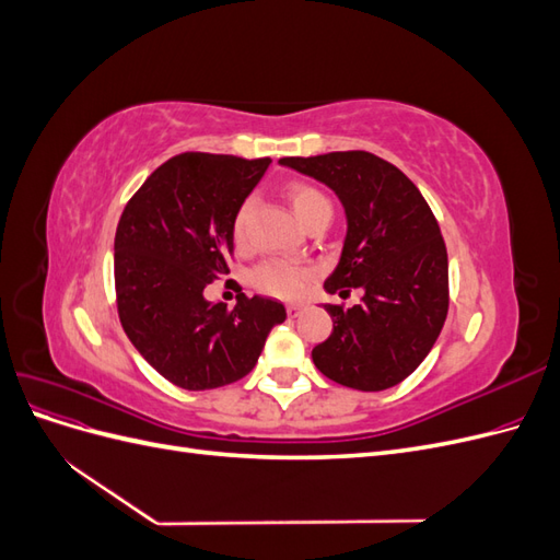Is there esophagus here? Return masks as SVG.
Here are the masks:
<instances>
[{"label": "esophagus", "instance_id": "34e87169", "mask_svg": "<svg viewBox=\"0 0 560 560\" xmlns=\"http://www.w3.org/2000/svg\"><path fill=\"white\" fill-rule=\"evenodd\" d=\"M303 311H306V306H303V303H290V306H287V315H290V317H296Z\"/></svg>", "mask_w": 560, "mask_h": 560}]
</instances>
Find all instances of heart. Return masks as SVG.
<instances>
[{"instance_id": "obj_1", "label": "heart", "mask_w": 560, "mask_h": 560, "mask_svg": "<svg viewBox=\"0 0 560 560\" xmlns=\"http://www.w3.org/2000/svg\"><path fill=\"white\" fill-rule=\"evenodd\" d=\"M290 202L294 208V214L299 217L301 224H306L319 212H331L329 200L325 194L317 191L311 184H294L290 189ZM249 200L243 202L241 210L233 217V241L235 245H245L247 241V217H249ZM311 268L294 266L284 261H266L257 270H254L252 282L264 294L278 296V299H301L308 292L311 284Z\"/></svg>"}]
</instances>
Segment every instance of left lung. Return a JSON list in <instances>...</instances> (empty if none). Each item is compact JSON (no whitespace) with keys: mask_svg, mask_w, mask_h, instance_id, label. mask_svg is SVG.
Segmentation results:
<instances>
[{"mask_svg":"<svg viewBox=\"0 0 560 560\" xmlns=\"http://www.w3.org/2000/svg\"><path fill=\"white\" fill-rule=\"evenodd\" d=\"M280 165L327 184L341 200L348 231L325 290L364 292L352 308L325 306L334 331L313 348L315 366L362 393L401 383L428 358L448 313L446 245L428 200L369 151L287 156Z\"/></svg>","mask_w":560,"mask_h":560,"instance_id":"obj_1","label":"left lung"}]
</instances>
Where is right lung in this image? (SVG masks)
I'll use <instances>...</instances> for the list:
<instances>
[{
    "instance_id": "1",
    "label": "right lung",
    "mask_w": 560,
    "mask_h": 560,
    "mask_svg": "<svg viewBox=\"0 0 560 560\" xmlns=\"http://www.w3.org/2000/svg\"><path fill=\"white\" fill-rule=\"evenodd\" d=\"M270 159L189 151L147 177L118 219L116 306L124 331L163 378L184 389L241 381L266 336L284 322L280 301L238 296L212 303L202 290L229 273L233 217Z\"/></svg>"
}]
</instances>
